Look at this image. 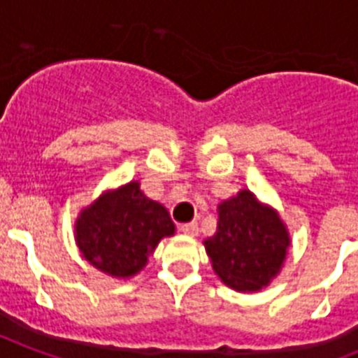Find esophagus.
<instances>
[{"label": "esophagus", "mask_w": 358, "mask_h": 358, "mask_svg": "<svg viewBox=\"0 0 358 358\" xmlns=\"http://www.w3.org/2000/svg\"><path fill=\"white\" fill-rule=\"evenodd\" d=\"M180 231H182L183 234H187V236H196L198 234V223L196 222L183 223V225L180 227Z\"/></svg>", "instance_id": "34e87169"}]
</instances>
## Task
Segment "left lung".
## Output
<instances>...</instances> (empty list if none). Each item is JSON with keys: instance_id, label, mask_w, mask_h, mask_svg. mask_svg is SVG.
<instances>
[{"instance_id": "8db88e82", "label": "left lung", "mask_w": 358, "mask_h": 358, "mask_svg": "<svg viewBox=\"0 0 358 358\" xmlns=\"http://www.w3.org/2000/svg\"><path fill=\"white\" fill-rule=\"evenodd\" d=\"M217 209L216 234L205 239L214 272L239 292L266 287L281 270L290 247L281 217L250 191L238 192Z\"/></svg>"}]
</instances>
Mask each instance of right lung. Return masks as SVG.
Returning <instances> with one entry per match:
<instances>
[{
	"label": "right lung",
	"mask_w": 358,
	"mask_h": 358,
	"mask_svg": "<svg viewBox=\"0 0 358 358\" xmlns=\"http://www.w3.org/2000/svg\"><path fill=\"white\" fill-rule=\"evenodd\" d=\"M173 234L175 223L166 207L149 200L138 182L102 194L76 223L85 259L115 278H129L144 268L158 241Z\"/></svg>",
	"instance_id": "obj_1"
}]
</instances>
